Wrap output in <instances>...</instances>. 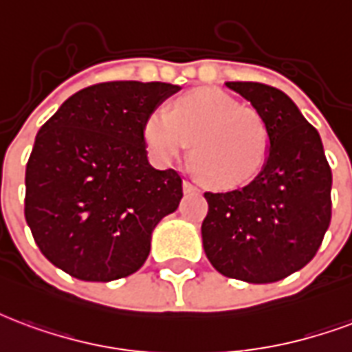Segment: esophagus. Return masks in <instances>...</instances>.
<instances>
[{"instance_id":"1","label":"esophagus","mask_w":352,"mask_h":352,"mask_svg":"<svg viewBox=\"0 0 352 352\" xmlns=\"http://www.w3.org/2000/svg\"><path fill=\"white\" fill-rule=\"evenodd\" d=\"M183 188H184V192H186V194H190V192H197V186L194 183H190V181H184L183 183Z\"/></svg>"}]
</instances>
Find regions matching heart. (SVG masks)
Masks as SVG:
<instances>
[{"instance_id":"1","label":"heart","mask_w":352,"mask_h":352,"mask_svg":"<svg viewBox=\"0 0 352 352\" xmlns=\"http://www.w3.org/2000/svg\"><path fill=\"white\" fill-rule=\"evenodd\" d=\"M142 136L151 155L162 164L183 156L192 142V166L216 188H235L252 181L270 147L265 119L216 89L181 96L171 113L151 111L143 121Z\"/></svg>"}]
</instances>
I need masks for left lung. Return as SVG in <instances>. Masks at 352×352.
Instances as JSON below:
<instances>
[{"label":"left lung","mask_w":352,"mask_h":352,"mask_svg":"<svg viewBox=\"0 0 352 352\" xmlns=\"http://www.w3.org/2000/svg\"><path fill=\"white\" fill-rule=\"evenodd\" d=\"M269 129L259 175L229 192H205L203 250L220 274L272 283L306 267L332 214V171L319 132L283 91L257 82H226Z\"/></svg>","instance_id":"left-lung-1"}]
</instances>
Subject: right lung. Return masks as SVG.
<instances>
[{
  "label": "right lung",
  "mask_w": 352,
  "mask_h": 352,
  "mask_svg": "<svg viewBox=\"0 0 352 352\" xmlns=\"http://www.w3.org/2000/svg\"><path fill=\"white\" fill-rule=\"evenodd\" d=\"M181 91L104 82L69 96L41 126L25 168V222L43 256L83 282L142 269L151 236L175 212L183 179L147 158L145 117Z\"/></svg>",
  "instance_id": "add662e5"
}]
</instances>
